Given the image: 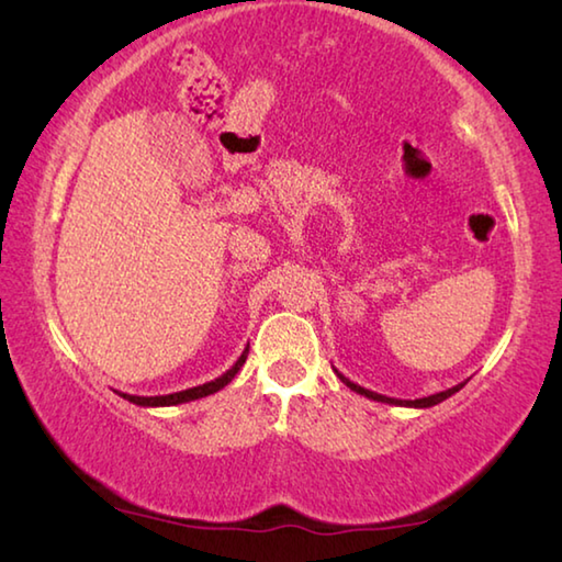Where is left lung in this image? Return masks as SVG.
<instances>
[{
  "label": "left lung",
  "mask_w": 562,
  "mask_h": 562,
  "mask_svg": "<svg viewBox=\"0 0 562 562\" xmlns=\"http://www.w3.org/2000/svg\"><path fill=\"white\" fill-rule=\"evenodd\" d=\"M337 372V369H335ZM337 376L341 379V382H345L351 392H357V394H361V396H367V398H372V402H382V404H394V406H412V408H429V406H436V404H441L443 398H449L451 394H456L459 392V389H463L465 386V382H461V384H456V386H451V389H446V392H439V394H431V396H422V398H394V396H384V394H376V392H369V389H364V386H359V384H355V382H349V379L341 374V372H337Z\"/></svg>",
  "instance_id": "left-lung-1"
}]
</instances>
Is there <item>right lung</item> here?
<instances>
[{
  "instance_id": "obj_1",
  "label": "right lung",
  "mask_w": 562,
  "mask_h": 562,
  "mask_svg": "<svg viewBox=\"0 0 562 562\" xmlns=\"http://www.w3.org/2000/svg\"><path fill=\"white\" fill-rule=\"evenodd\" d=\"M247 351H250V345L245 347V351L240 357H237L235 364L227 369L225 374H221L213 382H205L201 386H193V389H186V392H176V394H166V396H133V394H121L123 398H128L131 404L136 406H176V404H186V402H195V398H203V396H211L215 392H221L223 386H227L235 379V374L240 372V367L245 364L247 359Z\"/></svg>"
}]
</instances>
